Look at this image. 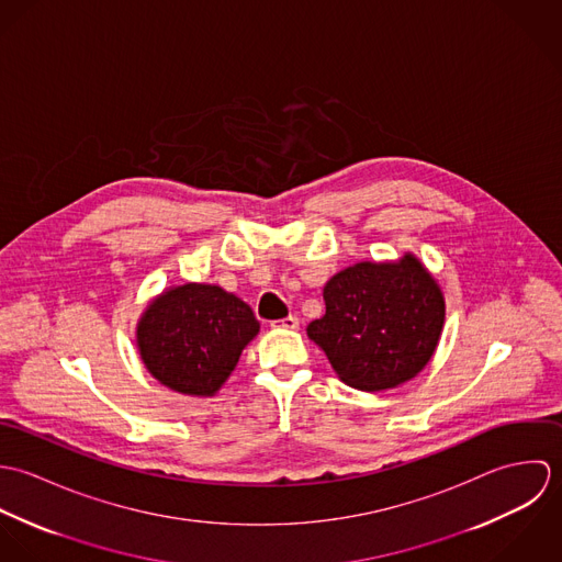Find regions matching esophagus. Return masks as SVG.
Listing matches in <instances>:
<instances>
[{"mask_svg": "<svg viewBox=\"0 0 562 562\" xmlns=\"http://www.w3.org/2000/svg\"><path fill=\"white\" fill-rule=\"evenodd\" d=\"M299 324H301V321L296 316H288L283 321L274 322V326H283V328H299Z\"/></svg>", "mask_w": 562, "mask_h": 562, "instance_id": "34e87169", "label": "esophagus"}]
</instances>
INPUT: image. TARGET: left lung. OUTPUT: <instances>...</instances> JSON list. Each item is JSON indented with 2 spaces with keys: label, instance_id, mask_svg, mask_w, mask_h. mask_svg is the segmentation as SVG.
Instances as JSON below:
<instances>
[{
  "label": "left lung",
  "instance_id": "obj_1",
  "mask_svg": "<svg viewBox=\"0 0 562 562\" xmlns=\"http://www.w3.org/2000/svg\"><path fill=\"white\" fill-rule=\"evenodd\" d=\"M324 305L307 335L339 379L361 392L390 390L422 372L446 318L437 281L413 255L337 272L324 285Z\"/></svg>",
  "mask_w": 562,
  "mask_h": 562
}]
</instances>
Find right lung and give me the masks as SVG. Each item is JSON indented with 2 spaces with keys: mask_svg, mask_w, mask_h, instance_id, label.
I'll return each instance as SVG.
<instances>
[{
  "mask_svg": "<svg viewBox=\"0 0 562 562\" xmlns=\"http://www.w3.org/2000/svg\"><path fill=\"white\" fill-rule=\"evenodd\" d=\"M257 330L252 310L236 294L186 283L147 307L138 322V348L161 385L188 396H212Z\"/></svg>",
  "mask_w": 562,
  "mask_h": 562,
  "instance_id": "obj_1",
  "label": "right lung"
}]
</instances>
